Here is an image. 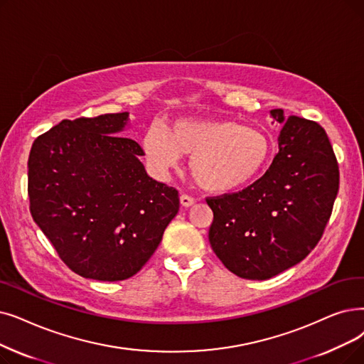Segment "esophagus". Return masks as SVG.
<instances>
[{"mask_svg": "<svg viewBox=\"0 0 364 364\" xmlns=\"http://www.w3.org/2000/svg\"><path fill=\"white\" fill-rule=\"evenodd\" d=\"M180 202H181L183 207H192V205L195 203V199H193L192 196H188V195L183 193V195L180 196Z\"/></svg>", "mask_w": 364, "mask_h": 364, "instance_id": "34e87169", "label": "esophagus"}]
</instances>
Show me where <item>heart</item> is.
<instances>
[{
  "label": "heart",
  "mask_w": 364,
  "mask_h": 364,
  "mask_svg": "<svg viewBox=\"0 0 364 364\" xmlns=\"http://www.w3.org/2000/svg\"><path fill=\"white\" fill-rule=\"evenodd\" d=\"M143 144L159 172L176 169L183 156H192L193 180L215 193L238 191L251 183L271 156V143L264 134L220 119H180L168 131L151 126Z\"/></svg>",
  "instance_id": "obj_1"
}]
</instances>
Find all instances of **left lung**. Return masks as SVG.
I'll list each match as a JSON object with an SVG mask.
<instances>
[{"instance_id": "8db88e82", "label": "left lung", "mask_w": 364, "mask_h": 364, "mask_svg": "<svg viewBox=\"0 0 364 364\" xmlns=\"http://www.w3.org/2000/svg\"><path fill=\"white\" fill-rule=\"evenodd\" d=\"M283 123L264 176L235 193L207 198L210 244L230 272L269 279L304 260L321 240L339 191V165L317 122L271 112Z\"/></svg>"}]
</instances>
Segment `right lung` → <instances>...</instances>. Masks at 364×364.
Here are the masks:
<instances>
[{
    "label": "right lung",
    "mask_w": 364,
    "mask_h": 364,
    "mask_svg": "<svg viewBox=\"0 0 364 364\" xmlns=\"http://www.w3.org/2000/svg\"><path fill=\"white\" fill-rule=\"evenodd\" d=\"M128 113L62 120L28 159L29 211L77 275L122 281L153 256L180 210L178 191L147 176L144 151L119 136Z\"/></svg>",
    "instance_id": "add662e5"
}]
</instances>
